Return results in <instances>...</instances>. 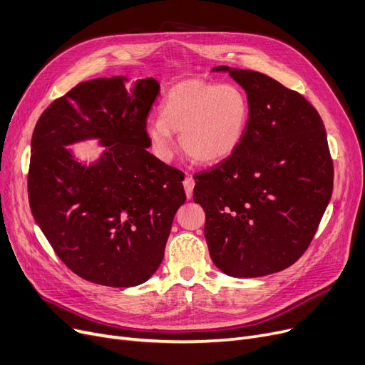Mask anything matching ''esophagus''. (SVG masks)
<instances>
[{
    "mask_svg": "<svg viewBox=\"0 0 365 365\" xmlns=\"http://www.w3.org/2000/svg\"><path fill=\"white\" fill-rule=\"evenodd\" d=\"M183 186H185V192H186V198L190 200L192 198V192H194V186H195V180L190 178V176H186L185 180H183Z\"/></svg>",
    "mask_w": 365,
    "mask_h": 365,
    "instance_id": "1",
    "label": "esophagus"
}]
</instances>
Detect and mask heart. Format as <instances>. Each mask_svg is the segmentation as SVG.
<instances>
[{
	"instance_id": "heart-1",
	"label": "heart",
	"mask_w": 365,
	"mask_h": 365,
	"mask_svg": "<svg viewBox=\"0 0 365 365\" xmlns=\"http://www.w3.org/2000/svg\"><path fill=\"white\" fill-rule=\"evenodd\" d=\"M250 102L235 84L187 80L171 87L160 105V120L145 125L155 155L170 160L180 133V146L198 164H216L231 157L244 139Z\"/></svg>"
}]
</instances>
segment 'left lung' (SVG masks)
<instances>
[{
	"instance_id": "obj_1",
	"label": "left lung",
	"mask_w": 365,
	"mask_h": 365,
	"mask_svg": "<svg viewBox=\"0 0 365 365\" xmlns=\"http://www.w3.org/2000/svg\"><path fill=\"white\" fill-rule=\"evenodd\" d=\"M213 71L245 90L250 120L232 155L194 178L210 256L235 278L279 272L308 250L331 198L327 133L318 110L271 76Z\"/></svg>"
}]
</instances>
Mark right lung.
<instances>
[{"label":"right lung","instance_id":"1","mask_svg":"<svg viewBox=\"0 0 365 365\" xmlns=\"http://www.w3.org/2000/svg\"><path fill=\"white\" fill-rule=\"evenodd\" d=\"M80 83L38 120L31 142V212L54 253L78 277L134 287L163 262L178 208L186 201L179 170L146 150L145 125L160 94L153 78ZM99 138L107 150L84 166L64 146Z\"/></svg>","mask_w":365,"mask_h":365}]
</instances>
